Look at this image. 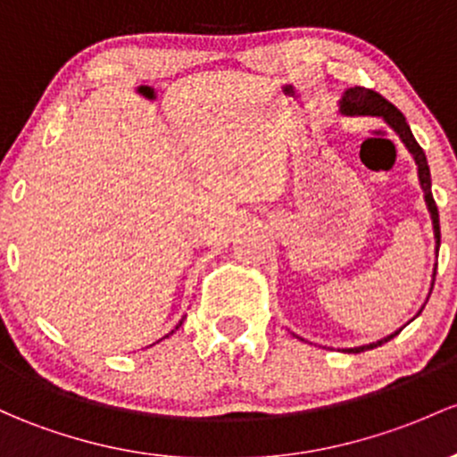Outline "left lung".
<instances>
[{"instance_id":"left-lung-1","label":"left lung","mask_w":457,"mask_h":457,"mask_svg":"<svg viewBox=\"0 0 457 457\" xmlns=\"http://www.w3.org/2000/svg\"><path fill=\"white\" fill-rule=\"evenodd\" d=\"M340 112L342 115H377V117H384V121L390 126L396 135L401 137V141L405 144V148L410 150V154L414 156L416 165H419V180H420V189L425 194V204L427 211L431 215V224H434V237H436V257H438V248H440V218H438V207H436V200L431 195V174H429V165H427V156L423 148L416 144L414 135H411L410 126H407L403 112L396 109L395 104L386 100L384 96H379L377 91L372 89H364V87H353V89H346L345 96H342L340 102ZM438 266V263H436ZM434 278H436V270H434ZM431 287H434V281H431ZM423 312V309H420ZM419 312V313H420ZM416 313V316H419ZM399 331L390 333L387 337H381V340L370 342V345L364 346H355V348H345L346 353H361V351H370V348H377L386 342H390L392 337L399 336Z\"/></svg>"}]
</instances>
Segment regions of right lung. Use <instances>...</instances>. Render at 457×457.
<instances>
[{
	"label": "right lung",
	"mask_w": 457,
	"mask_h": 457,
	"mask_svg": "<svg viewBox=\"0 0 457 457\" xmlns=\"http://www.w3.org/2000/svg\"><path fill=\"white\" fill-rule=\"evenodd\" d=\"M183 320H185V318H183ZM183 320H180V322H179V325H176L174 328H171V331H170V333H168V336H165V337H170V336H171V333H174V331H176V328H179L180 325H183ZM161 340H163V337H161ZM161 340H159V342H161Z\"/></svg>",
	"instance_id": "obj_1"
}]
</instances>
